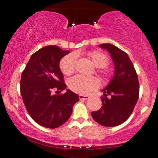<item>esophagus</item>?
Returning a JSON list of instances; mask_svg holds the SVG:
<instances>
[{
    "label": "esophagus",
    "mask_w": 158,
    "mask_h": 158,
    "mask_svg": "<svg viewBox=\"0 0 158 158\" xmlns=\"http://www.w3.org/2000/svg\"><path fill=\"white\" fill-rule=\"evenodd\" d=\"M79 98L81 100H87L89 98V97L87 95H84V94H80Z\"/></svg>",
    "instance_id": "esophagus-1"
}]
</instances>
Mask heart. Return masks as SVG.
Instances as JSON below:
<instances>
[{
  "label": "heart",
  "mask_w": 158,
  "mask_h": 158,
  "mask_svg": "<svg viewBox=\"0 0 158 158\" xmlns=\"http://www.w3.org/2000/svg\"><path fill=\"white\" fill-rule=\"evenodd\" d=\"M89 59L97 68H105L109 64V59L104 53L100 51H93L88 54ZM75 57L74 55L65 56L60 63L61 72L66 75H71L75 70ZM99 82L95 77H85L76 75L68 81L69 89L76 93L87 94L98 86Z\"/></svg>",
  "instance_id": "obj_1"
}]
</instances>
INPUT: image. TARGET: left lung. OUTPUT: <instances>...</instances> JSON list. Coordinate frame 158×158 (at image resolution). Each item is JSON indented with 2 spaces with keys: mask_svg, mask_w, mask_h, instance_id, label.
<instances>
[{
  "mask_svg": "<svg viewBox=\"0 0 158 158\" xmlns=\"http://www.w3.org/2000/svg\"><path fill=\"white\" fill-rule=\"evenodd\" d=\"M100 47L110 53L114 74L103 92V106L92 112L93 119L103 127H116L127 120L133 112L139 97L138 77L133 64L125 52L111 44ZM110 97H108V95Z\"/></svg>",
  "mask_w": 158,
  "mask_h": 158,
  "instance_id": "8db88e82",
  "label": "left lung"
}]
</instances>
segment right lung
I'll return each instance as SVG.
<instances>
[{
    "label": "right lung",
    "mask_w": 158,
    "mask_h": 158,
    "mask_svg": "<svg viewBox=\"0 0 158 158\" xmlns=\"http://www.w3.org/2000/svg\"><path fill=\"white\" fill-rule=\"evenodd\" d=\"M69 53L57 46H46L31 55L22 72L20 93L26 109L39 125L55 129L66 123L79 96L66 89L62 94H53L66 89L60 69V59Z\"/></svg>",
    "instance_id": "add662e5"
}]
</instances>
